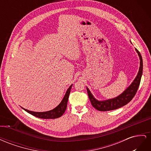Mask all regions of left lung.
<instances>
[{
    "label": "left lung",
    "mask_w": 151,
    "mask_h": 151,
    "mask_svg": "<svg viewBox=\"0 0 151 151\" xmlns=\"http://www.w3.org/2000/svg\"><path fill=\"white\" fill-rule=\"evenodd\" d=\"M135 50L139 55L140 61L139 72L137 76H136L135 79L132 82L130 86L128 87V88L125 91H124V92H123L120 95L113 99L104 100V101H98L96 99L94 98L89 89L86 88L90 101L94 108L101 111L113 110V109H116L125 106V104L129 103L133 99L139 87L143 70L142 58V56L140 52H139V50L137 48H135Z\"/></svg>",
    "instance_id": "1"
}]
</instances>
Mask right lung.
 I'll return each mask as SVG.
<instances>
[{"label": "right lung", "mask_w": 151, "mask_h": 151, "mask_svg": "<svg viewBox=\"0 0 151 151\" xmlns=\"http://www.w3.org/2000/svg\"><path fill=\"white\" fill-rule=\"evenodd\" d=\"M72 86V85H71L67 89L61 103L59 104L56 108H55L54 109H52V110L45 112H35L28 110V109H24L23 108H22V109H24L26 111L29 113L31 115L40 118H43V119H55V118L60 117L66 110L68 99V96H69V94L70 93Z\"/></svg>", "instance_id": "add662e5"}]
</instances>
